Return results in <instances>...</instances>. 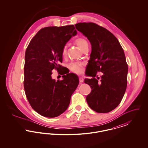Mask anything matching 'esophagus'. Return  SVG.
<instances>
[{
  "label": "esophagus",
  "instance_id": "1",
  "mask_svg": "<svg viewBox=\"0 0 148 148\" xmlns=\"http://www.w3.org/2000/svg\"><path fill=\"white\" fill-rule=\"evenodd\" d=\"M79 82H80V83H83V82H84V79H83V77H79Z\"/></svg>",
  "mask_w": 148,
  "mask_h": 148
}]
</instances>
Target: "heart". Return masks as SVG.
Returning <instances> with one entry per match:
<instances>
[{
    "mask_svg": "<svg viewBox=\"0 0 148 148\" xmlns=\"http://www.w3.org/2000/svg\"><path fill=\"white\" fill-rule=\"evenodd\" d=\"M75 42L82 51H83L86 48H88V42L84 38H77V39H75ZM66 52H67L66 47L64 46L62 51V56L63 57L66 56ZM83 65L84 64L82 62H71V63L69 64L68 66L71 71L77 74H79L82 71V68Z\"/></svg>",
    "mask_w": 148,
    "mask_h": 148,
    "instance_id": "1",
    "label": "heart"
}]
</instances>
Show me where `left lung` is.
Returning <instances> with one entry per match:
<instances>
[{
  "label": "left lung",
  "instance_id": "8db88e82",
  "mask_svg": "<svg viewBox=\"0 0 148 148\" xmlns=\"http://www.w3.org/2000/svg\"><path fill=\"white\" fill-rule=\"evenodd\" d=\"M75 26L92 45L85 74L92 77L85 79L84 83L92 90L86 101L94 111L109 113L119 106L127 89L128 67L124 50L111 32L95 23H79ZM98 71L102 73L99 81Z\"/></svg>",
  "mask_w": 148,
  "mask_h": 148
}]
</instances>
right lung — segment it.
Segmentation results:
<instances>
[{"label": "right lung", "instance_id": "1", "mask_svg": "<svg viewBox=\"0 0 148 148\" xmlns=\"http://www.w3.org/2000/svg\"><path fill=\"white\" fill-rule=\"evenodd\" d=\"M77 33L74 25L45 27L36 34L26 49L24 90L32 108L43 116L54 118L64 113L79 84L77 75H64L60 64L64 47ZM54 69L64 75L62 80L52 79Z\"/></svg>", "mask_w": 148, "mask_h": 148}]
</instances>
